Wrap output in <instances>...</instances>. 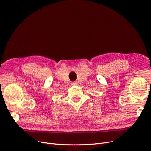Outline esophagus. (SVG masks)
<instances>
[{"label": "esophagus", "instance_id": "obj_1", "mask_svg": "<svg viewBox=\"0 0 151 151\" xmlns=\"http://www.w3.org/2000/svg\"><path fill=\"white\" fill-rule=\"evenodd\" d=\"M71 85H76L77 83L75 82V81H73V82H71Z\"/></svg>", "mask_w": 151, "mask_h": 151}]
</instances>
